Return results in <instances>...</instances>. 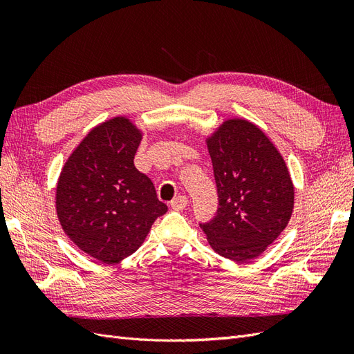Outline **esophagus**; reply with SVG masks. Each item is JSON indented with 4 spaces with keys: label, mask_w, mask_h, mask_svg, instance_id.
I'll use <instances>...</instances> for the list:
<instances>
[{
    "label": "esophagus",
    "mask_w": 354,
    "mask_h": 354,
    "mask_svg": "<svg viewBox=\"0 0 354 354\" xmlns=\"http://www.w3.org/2000/svg\"><path fill=\"white\" fill-rule=\"evenodd\" d=\"M187 203H189L187 198L185 195H180V196H177V198H174L173 201H171L169 205H171V208H173V209L181 211V209H185L187 207Z\"/></svg>",
    "instance_id": "esophagus-1"
}]
</instances>
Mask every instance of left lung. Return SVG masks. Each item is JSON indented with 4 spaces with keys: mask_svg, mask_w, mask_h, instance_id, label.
Segmentation results:
<instances>
[{
    "mask_svg": "<svg viewBox=\"0 0 354 354\" xmlns=\"http://www.w3.org/2000/svg\"><path fill=\"white\" fill-rule=\"evenodd\" d=\"M218 208L201 223L212 250L245 263L259 257L286 227L294 186L281 153L259 127L229 120L208 138Z\"/></svg>",
    "mask_w": 354,
    "mask_h": 354,
    "instance_id": "obj_1",
    "label": "left lung"
}]
</instances>
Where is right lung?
<instances>
[{"label": "right lung", "mask_w": 354, "mask_h": 354, "mask_svg": "<svg viewBox=\"0 0 354 354\" xmlns=\"http://www.w3.org/2000/svg\"><path fill=\"white\" fill-rule=\"evenodd\" d=\"M142 133L124 116L87 134L63 167L56 209L69 239L93 259L113 264L137 251L167 205L134 167Z\"/></svg>", "instance_id": "right-lung-1"}]
</instances>
